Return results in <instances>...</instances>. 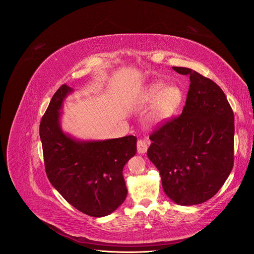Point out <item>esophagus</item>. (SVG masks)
<instances>
[{
    "label": "esophagus",
    "instance_id": "1",
    "mask_svg": "<svg viewBox=\"0 0 254 254\" xmlns=\"http://www.w3.org/2000/svg\"><path fill=\"white\" fill-rule=\"evenodd\" d=\"M148 146H149V141L147 140H139L137 141L136 144V147H137V152L139 153H145L148 149Z\"/></svg>",
    "mask_w": 254,
    "mask_h": 254
}]
</instances>
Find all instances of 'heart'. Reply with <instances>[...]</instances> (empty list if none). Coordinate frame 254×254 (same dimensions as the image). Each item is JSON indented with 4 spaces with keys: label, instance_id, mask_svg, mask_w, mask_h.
I'll use <instances>...</instances> for the list:
<instances>
[{
    "label": "heart",
    "instance_id": "1",
    "mask_svg": "<svg viewBox=\"0 0 254 254\" xmlns=\"http://www.w3.org/2000/svg\"><path fill=\"white\" fill-rule=\"evenodd\" d=\"M183 97V91L180 87L167 84L163 80H155L141 91L136 104L141 107L153 104L151 120L159 124L174 117L182 105Z\"/></svg>",
    "mask_w": 254,
    "mask_h": 254
}]
</instances>
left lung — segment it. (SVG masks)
<instances>
[{
  "mask_svg": "<svg viewBox=\"0 0 254 254\" xmlns=\"http://www.w3.org/2000/svg\"><path fill=\"white\" fill-rule=\"evenodd\" d=\"M187 103L180 117L156 129L148 159L158 168L167 197L180 205L209 200L225 183L234 162V114L222 90L189 67Z\"/></svg>",
  "mask_w": 254,
  "mask_h": 254,
  "instance_id": "1",
  "label": "left lung"
}]
</instances>
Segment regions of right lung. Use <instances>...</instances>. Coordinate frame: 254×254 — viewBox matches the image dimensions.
Returning a JSON list of instances; mask_svg holds the SVG:
<instances>
[{
  "label": "right lung",
  "mask_w": 254,
  "mask_h": 254,
  "mask_svg": "<svg viewBox=\"0 0 254 254\" xmlns=\"http://www.w3.org/2000/svg\"><path fill=\"white\" fill-rule=\"evenodd\" d=\"M74 90L61 86L40 123L45 172L52 186L75 209L103 217L124 202L127 188L123 168L136 152V137L79 140L61 127V108Z\"/></svg>",
  "instance_id": "obj_1"
}]
</instances>
